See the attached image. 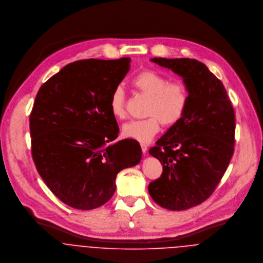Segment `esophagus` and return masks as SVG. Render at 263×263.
Wrapping results in <instances>:
<instances>
[{
    "label": "esophagus",
    "instance_id": "34e87169",
    "mask_svg": "<svg viewBox=\"0 0 263 263\" xmlns=\"http://www.w3.org/2000/svg\"><path fill=\"white\" fill-rule=\"evenodd\" d=\"M141 147H142V151H143V153L145 154L147 150H148V147H147V145L146 144H141Z\"/></svg>",
    "mask_w": 263,
    "mask_h": 263
}]
</instances>
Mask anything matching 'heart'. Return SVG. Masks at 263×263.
<instances>
[{
	"label": "heart",
	"mask_w": 263,
	"mask_h": 263,
	"mask_svg": "<svg viewBox=\"0 0 263 263\" xmlns=\"http://www.w3.org/2000/svg\"><path fill=\"white\" fill-rule=\"evenodd\" d=\"M133 86L150 97L147 112L149 116L141 120H132L122 127L126 138L148 143L160 129V122L166 126L177 124L187 109L188 91L181 82H169L162 74L146 70L135 76ZM110 113L116 119H123L125 112V95L120 87L113 90L109 100Z\"/></svg>",
	"instance_id": "obj_1"
}]
</instances>
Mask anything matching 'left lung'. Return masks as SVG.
Here are the masks:
<instances>
[{"label":"left lung","instance_id":"1","mask_svg":"<svg viewBox=\"0 0 263 263\" xmlns=\"http://www.w3.org/2000/svg\"><path fill=\"white\" fill-rule=\"evenodd\" d=\"M151 62L180 76L189 99L183 118L149 151L163 172L148 189L160 206L184 211L208 199L225 174L234 153V108L223 83L204 64L192 59Z\"/></svg>","mask_w":263,"mask_h":263}]
</instances>
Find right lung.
<instances>
[{"label":"right lung","instance_id":"1","mask_svg":"<svg viewBox=\"0 0 263 263\" xmlns=\"http://www.w3.org/2000/svg\"><path fill=\"white\" fill-rule=\"evenodd\" d=\"M129 63V58L77 61L37 92L29 118L32 158L47 187L77 210L107 202L117 173L142 159L136 140L113 142L119 128L109 100Z\"/></svg>","mask_w":263,"mask_h":263}]
</instances>
